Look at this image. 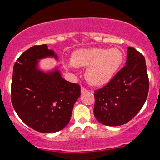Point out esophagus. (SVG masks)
Masks as SVG:
<instances>
[{"mask_svg": "<svg viewBox=\"0 0 160 160\" xmlns=\"http://www.w3.org/2000/svg\"><path fill=\"white\" fill-rule=\"evenodd\" d=\"M87 91H88V90L86 89L85 87H83V86H82V87H81V93H85V92H87Z\"/></svg>", "mask_w": 160, "mask_h": 160, "instance_id": "obj_1", "label": "esophagus"}]
</instances>
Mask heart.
<instances>
[{
    "instance_id": "heart-1",
    "label": "heart",
    "mask_w": 160,
    "mask_h": 160,
    "mask_svg": "<svg viewBox=\"0 0 160 160\" xmlns=\"http://www.w3.org/2000/svg\"><path fill=\"white\" fill-rule=\"evenodd\" d=\"M122 59V52L116 48L78 49L73 53L67 66L87 67L86 80L92 85L101 86L111 80L120 68Z\"/></svg>"
}]
</instances>
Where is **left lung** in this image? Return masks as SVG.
<instances>
[{
    "label": "left lung",
    "instance_id": "obj_1",
    "mask_svg": "<svg viewBox=\"0 0 160 160\" xmlns=\"http://www.w3.org/2000/svg\"><path fill=\"white\" fill-rule=\"evenodd\" d=\"M148 91L144 57L135 48L128 47L126 66L107 85L95 91V118L105 126L126 123L141 111Z\"/></svg>",
    "mask_w": 160,
    "mask_h": 160
}]
</instances>
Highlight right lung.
I'll list each match as a JSON object with an SVG mask.
<instances>
[{"mask_svg":"<svg viewBox=\"0 0 160 160\" xmlns=\"http://www.w3.org/2000/svg\"><path fill=\"white\" fill-rule=\"evenodd\" d=\"M58 56L47 44L34 46L18 58L13 66L11 101L19 118L43 133L56 132L67 126L80 95V86L68 82L59 71L45 73L38 60Z\"/></svg>","mask_w":160,"mask_h":160,"instance_id":"1","label":"right lung"}]
</instances>
